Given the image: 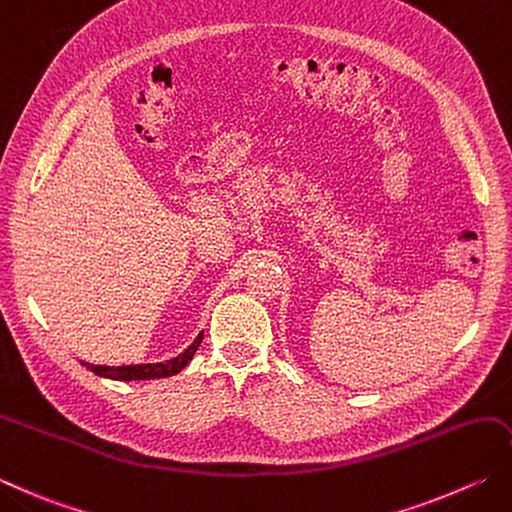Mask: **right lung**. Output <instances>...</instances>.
<instances>
[{
  "mask_svg": "<svg viewBox=\"0 0 512 512\" xmlns=\"http://www.w3.org/2000/svg\"><path fill=\"white\" fill-rule=\"evenodd\" d=\"M204 333H199L195 337V342L190 344L184 353H179L177 357L168 359V362H157V364H130V366H95V364H86L88 370H93L95 375L106 377V379H115V382H139V379H159V377H173L190 364V359L195 357L199 344H202Z\"/></svg>",
  "mask_w": 512,
  "mask_h": 512,
  "instance_id": "obj_1",
  "label": "right lung"
}]
</instances>
